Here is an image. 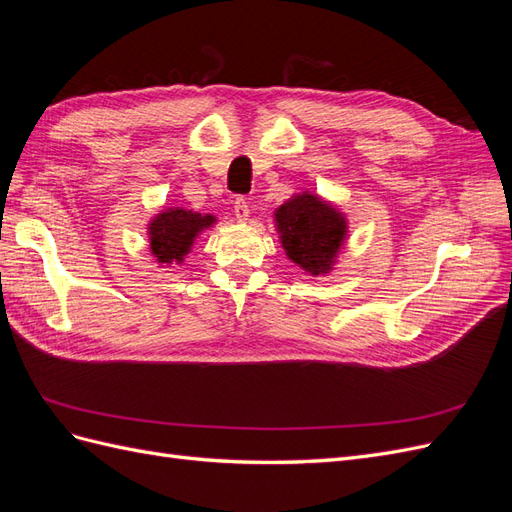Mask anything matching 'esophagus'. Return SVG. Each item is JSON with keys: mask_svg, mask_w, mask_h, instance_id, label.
<instances>
[{"mask_svg": "<svg viewBox=\"0 0 512 512\" xmlns=\"http://www.w3.org/2000/svg\"><path fill=\"white\" fill-rule=\"evenodd\" d=\"M235 215H237L239 222H245L247 218H250V205H247L245 198L235 200Z\"/></svg>", "mask_w": 512, "mask_h": 512, "instance_id": "esophagus-1", "label": "esophagus"}]
</instances>
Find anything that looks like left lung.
<instances>
[{
  "label": "left lung",
  "instance_id": "left-lung-1",
  "mask_svg": "<svg viewBox=\"0 0 512 512\" xmlns=\"http://www.w3.org/2000/svg\"><path fill=\"white\" fill-rule=\"evenodd\" d=\"M282 247L292 262L312 273H329L346 241V218L316 194H297L275 211Z\"/></svg>",
  "mask_w": 512,
  "mask_h": 512
}]
</instances>
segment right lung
Listing matches in <instances>:
<instances>
[{"instance_id": "1", "label": "right lung", "mask_w": 512, "mask_h": 512, "mask_svg": "<svg viewBox=\"0 0 512 512\" xmlns=\"http://www.w3.org/2000/svg\"><path fill=\"white\" fill-rule=\"evenodd\" d=\"M215 222L213 215H200L181 207H170L149 224L151 254L162 265L181 262L190 252L194 239Z\"/></svg>"}]
</instances>
